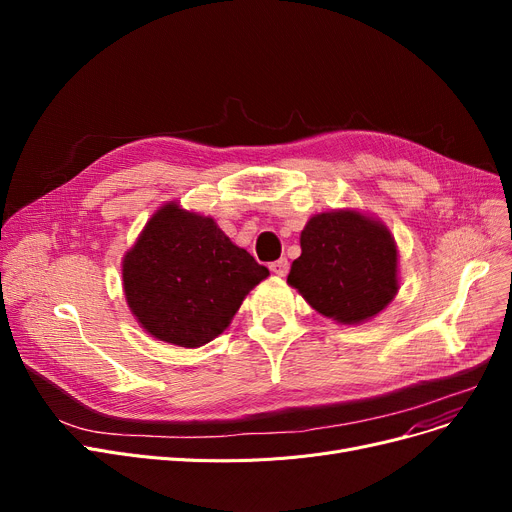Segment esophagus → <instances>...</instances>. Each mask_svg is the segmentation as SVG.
Listing matches in <instances>:
<instances>
[{
	"label": "esophagus",
	"mask_w": 512,
	"mask_h": 512,
	"mask_svg": "<svg viewBox=\"0 0 512 512\" xmlns=\"http://www.w3.org/2000/svg\"><path fill=\"white\" fill-rule=\"evenodd\" d=\"M270 270H272L276 276H286L288 270H290V263H288L286 257H280L278 261L270 263Z\"/></svg>",
	"instance_id": "obj_1"
}]
</instances>
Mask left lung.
Listing matches in <instances>:
<instances>
[{
	"mask_svg": "<svg viewBox=\"0 0 512 512\" xmlns=\"http://www.w3.org/2000/svg\"><path fill=\"white\" fill-rule=\"evenodd\" d=\"M288 284L321 315L361 324L396 297V242L382 222L355 209L317 213L301 232Z\"/></svg>",
	"mask_w": 512,
	"mask_h": 512,
	"instance_id": "obj_1",
	"label": "left lung"
}]
</instances>
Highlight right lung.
<instances>
[{
	"label": "right lung",
	"mask_w": 512,
	"mask_h": 512,
	"mask_svg": "<svg viewBox=\"0 0 512 512\" xmlns=\"http://www.w3.org/2000/svg\"><path fill=\"white\" fill-rule=\"evenodd\" d=\"M270 276L211 218L168 203L124 255L126 303L153 338L197 348L220 336Z\"/></svg>",
	"instance_id": "right-lung-1"
}]
</instances>
